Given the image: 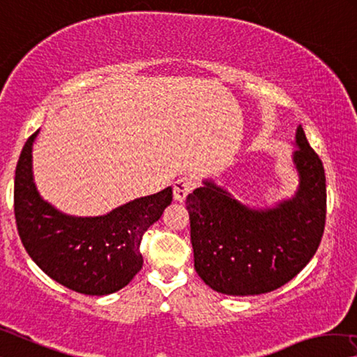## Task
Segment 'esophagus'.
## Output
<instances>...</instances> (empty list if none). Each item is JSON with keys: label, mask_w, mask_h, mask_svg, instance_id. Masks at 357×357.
I'll list each match as a JSON object with an SVG mask.
<instances>
[{"label": "esophagus", "mask_w": 357, "mask_h": 357, "mask_svg": "<svg viewBox=\"0 0 357 357\" xmlns=\"http://www.w3.org/2000/svg\"><path fill=\"white\" fill-rule=\"evenodd\" d=\"M192 189H194V181L189 179V178H179L174 181L173 184V199L183 203L185 200V197H188Z\"/></svg>", "instance_id": "esophagus-1"}]
</instances>
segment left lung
<instances>
[{
    "label": "left lung",
    "mask_w": 357,
    "mask_h": 357,
    "mask_svg": "<svg viewBox=\"0 0 357 357\" xmlns=\"http://www.w3.org/2000/svg\"><path fill=\"white\" fill-rule=\"evenodd\" d=\"M294 163L301 185L271 209H250L205 181L185 199L197 273L211 289L257 296L291 281L318 250L326 225V174L302 127Z\"/></svg>",
    "instance_id": "8db88e82"
}]
</instances>
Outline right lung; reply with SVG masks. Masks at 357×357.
<instances>
[{
	"instance_id": "right-lung-1",
	"label": "right lung",
	"mask_w": 357,
	"mask_h": 357,
	"mask_svg": "<svg viewBox=\"0 0 357 357\" xmlns=\"http://www.w3.org/2000/svg\"><path fill=\"white\" fill-rule=\"evenodd\" d=\"M36 135L22 149L14 181L15 224L28 256L71 291L107 296L122 289L143 267L141 240L172 203V188L141 197L106 216H66L44 202L33 183L31 149Z\"/></svg>"
}]
</instances>
